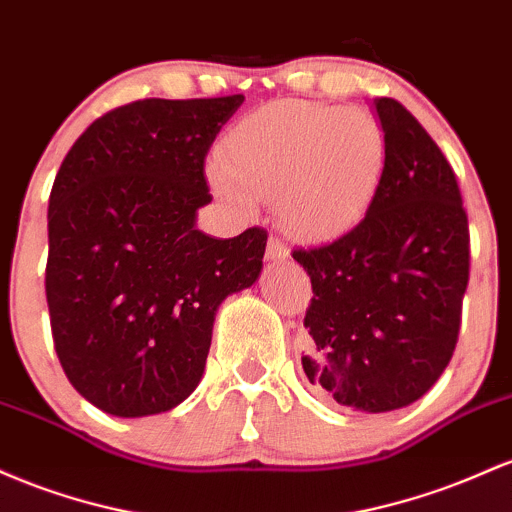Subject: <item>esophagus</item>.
I'll return each mask as SVG.
<instances>
[{
    "instance_id": "obj_1",
    "label": "esophagus",
    "mask_w": 512,
    "mask_h": 512,
    "mask_svg": "<svg viewBox=\"0 0 512 512\" xmlns=\"http://www.w3.org/2000/svg\"><path fill=\"white\" fill-rule=\"evenodd\" d=\"M266 256L271 258V261H287V258H290V249H287V244L280 237H271L266 246Z\"/></svg>"
}]
</instances>
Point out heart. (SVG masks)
<instances>
[{"label":"heart","mask_w":512,"mask_h":512,"mask_svg":"<svg viewBox=\"0 0 512 512\" xmlns=\"http://www.w3.org/2000/svg\"><path fill=\"white\" fill-rule=\"evenodd\" d=\"M384 164V132L370 113L275 101L234 125L208 176L234 208L254 210L258 198H275L287 232L326 239L370 210Z\"/></svg>","instance_id":"1"}]
</instances>
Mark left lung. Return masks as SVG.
Masks as SVG:
<instances>
[{
    "label": "left lung",
    "mask_w": 512,
    "mask_h": 512,
    "mask_svg": "<svg viewBox=\"0 0 512 512\" xmlns=\"http://www.w3.org/2000/svg\"><path fill=\"white\" fill-rule=\"evenodd\" d=\"M387 164L350 232L292 258L309 273L307 380L353 411L409 406L455 353L469 283V222L455 171L394 99H375Z\"/></svg>",
    "instance_id": "left-lung-1"
}]
</instances>
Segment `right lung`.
I'll return each instance as SVG.
<instances>
[{
	"mask_svg": "<svg viewBox=\"0 0 512 512\" xmlns=\"http://www.w3.org/2000/svg\"><path fill=\"white\" fill-rule=\"evenodd\" d=\"M244 96L142 99L96 118L57 171L45 297L72 387L123 418L188 399L222 300L256 283L268 232L195 229L205 157Z\"/></svg>",
	"mask_w": 512,
	"mask_h": 512,
	"instance_id": "right-lung-1",
	"label": "right lung"
}]
</instances>
